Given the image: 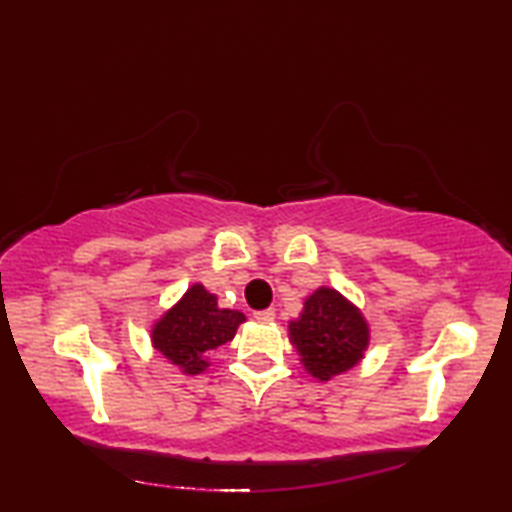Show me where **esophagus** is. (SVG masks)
<instances>
[{
    "label": "esophagus",
    "mask_w": 512,
    "mask_h": 512,
    "mask_svg": "<svg viewBox=\"0 0 512 512\" xmlns=\"http://www.w3.org/2000/svg\"><path fill=\"white\" fill-rule=\"evenodd\" d=\"M255 320H257V323H271V320H275V309L255 311Z\"/></svg>",
    "instance_id": "esophagus-1"
}]
</instances>
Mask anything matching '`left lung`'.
I'll use <instances>...</instances> for the list:
<instances>
[{
	"label": "left lung",
	"instance_id": "1",
	"mask_svg": "<svg viewBox=\"0 0 512 512\" xmlns=\"http://www.w3.org/2000/svg\"><path fill=\"white\" fill-rule=\"evenodd\" d=\"M289 339L311 377L329 381L352 370L370 345V327L361 309L336 289L320 287L289 320Z\"/></svg>",
	"mask_w": 512,
	"mask_h": 512
}]
</instances>
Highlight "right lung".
Segmentation results:
<instances>
[{"instance_id": "obj_1", "label": "right lung", "mask_w": 512, "mask_h": 512, "mask_svg": "<svg viewBox=\"0 0 512 512\" xmlns=\"http://www.w3.org/2000/svg\"><path fill=\"white\" fill-rule=\"evenodd\" d=\"M241 323H246L241 311L221 309L214 293L203 284H192L155 320L151 345L183 375H201L210 366V354L235 339Z\"/></svg>"}]
</instances>
